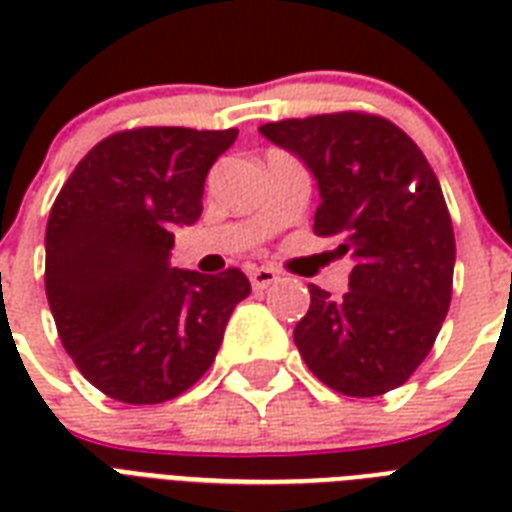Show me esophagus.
Returning a JSON list of instances; mask_svg holds the SVG:
<instances>
[{"label": "esophagus", "instance_id": "1", "mask_svg": "<svg viewBox=\"0 0 512 512\" xmlns=\"http://www.w3.org/2000/svg\"><path fill=\"white\" fill-rule=\"evenodd\" d=\"M249 281H252V287L255 289H268L271 284L279 281V273L273 271V268L260 265V268H252V271H249Z\"/></svg>", "mask_w": 512, "mask_h": 512}]
</instances>
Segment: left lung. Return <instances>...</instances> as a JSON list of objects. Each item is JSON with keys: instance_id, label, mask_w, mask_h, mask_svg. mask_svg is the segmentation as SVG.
Instances as JSON below:
<instances>
[{"instance_id": "8db88e82", "label": "left lung", "mask_w": 512, "mask_h": 512, "mask_svg": "<svg viewBox=\"0 0 512 512\" xmlns=\"http://www.w3.org/2000/svg\"><path fill=\"white\" fill-rule=\"evenodd\" d=\"M260 132L308 164L321 191L313 233L340 239L337 252L356 260L337 300L308 284L300 356L342 396L404 385L452 303L454 228L436 172L401 127L364 111L281 119Z\"/></svg>"}]
</instances>
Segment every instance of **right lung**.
Here are the masks:
<instances>
[{
  "label": "right lung",
  "mask_w": 512,
  "mask_h": 512,
  "mask_svg": "<svg viewBox=\"0 0 512 512\" xmlns=\"http://www.w3.org/2000/svg\"><path fill=\"white\" fill-rule=\"evenodd\" d=\"M239 130L135 127L76 164L50 209L44 289L63 348L122 404H164L215 361L233 308L252 292L239 268H170L177 225L201 215L209 167Z\"/></svg>",
  "instance_id": "add662e5"
}]
</instances>
